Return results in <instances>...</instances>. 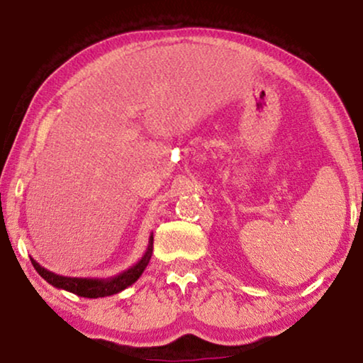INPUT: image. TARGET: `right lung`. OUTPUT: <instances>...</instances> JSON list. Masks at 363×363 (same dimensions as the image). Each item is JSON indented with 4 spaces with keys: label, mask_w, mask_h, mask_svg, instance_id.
<instances>
[{
    "label": "right lung",
    "mask_w": 363,
    "mask_h": 363,
    "mask_svg": "<svg viewBox=\"0 0 363 363\" xmlns=\"http://www.w3.org/2000/svg\"><path fill=\"white\" fill-rule=\"evenodd\" d=\"M152 251H153V235H150L147 251L143 252L140 259H138L133 266L128 267V269L118 272V274L111 276V277H67V276L56 274V272L46 269V267H43L36 259H33V257H31V262L34 269L39 272V276H41L44 281H48L51 286L57 287V289L72 292V294H77L81 297L97 299V297L118 294V292L127 289L128 286H132L133 282L142 276V272L145 271V267L148 266V261H150L152 257Z\"/></svg>",
    "instance_id": "obj_1"
}]
</instances>
